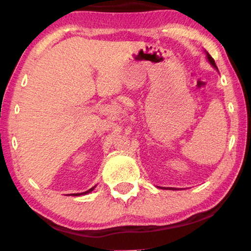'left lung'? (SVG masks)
<instances>
[{"label": "left lung", "mask_w": 251, "mask_h": 251, "mask_svg": "<svg viewBox=\"0 0 251 251\" xmlns=\"http://www.w3.org/2000/svg\"><path fill=\"white\" fill-rule=\"evenodd\" d=\"M206 56H207L208 62H209L210 64L215 67V69H217V65H216V63H215V61H214V58H212V57L210 56V54L208 53V52H206ZM217 71H218V70H217ZM164 188H165V189H169V190H175V189H176V188H171V187H169V188H168V187H167V188H166V187H164Z\"/></svg>", "instance_id": "1"}]
</instances>
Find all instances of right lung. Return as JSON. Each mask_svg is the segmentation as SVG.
Returning a JSON list of instances; mask_svg holds the SVG:
<instances>
[{
  "mask_svg": "<svg viewBox=\"0 0 251 251\" xmlns=\"http://www.w3.org/2000/svg\"><path fill=\"white\" fill-rule=\"evenodd\" d=\"M94 188H95V186L92 187L91 189H88L87 192H84V193H80V194H72V195H73V196H80V195H86V194H88V193H91L92 190H94Z\"/></svg>",
  "mask_w": 251,
  "mask_h": 251,
  "instance_id": "obj_1",
  "label": "right lung"
}]
</instances>
